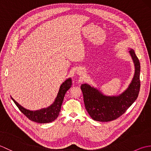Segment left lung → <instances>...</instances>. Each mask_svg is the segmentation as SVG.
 I'll return each mask as SVG.
<instances>
[{"instance_id":"left-lung-1","label":"left lung","mask_w":151,"mask_h":151,"mask_svg":"<svg viewBox=\"0 0 151 151\" xmlns=\"http://www.w3.org/2000/svg\"><path fill=\"white\" fill-rule=\"evenodd\" d=\"M129 52L135 66V73L129 88L121 94L106 96L90 85H81L86 109L93 120L108 122L116 119L127 111L138 97L140 63L133 49H130Z\"/></svg>"}]
</instances>
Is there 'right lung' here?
<instances>
[{"label": "right lung", "mask_w": 151, "mask_h": 151, "mask_svg": "<svg viewBox=\"0 0 151 151\" xmlns=\"http://www.w3.org/2000/svg\"><path fill=\"white\" fill-rule=\"evenodd\" d=\"M72 81L70 78L67 79L66 81L63 82V84L61 85L58 93L57 95V97L55 101L50 106L41 109L39 110L32 111L27 110V109L23 108L21 106L18 104L12 97V99L15 102L16 106L18 107L22 114L25 116L27 117L30 120L36 122L38 123H48L52 122L58 117L59 115L61 106H62V102L63 101L64 96H65L67 91L71 87Z\"/></svg>", "instance_id": "1"}]
</instances>
